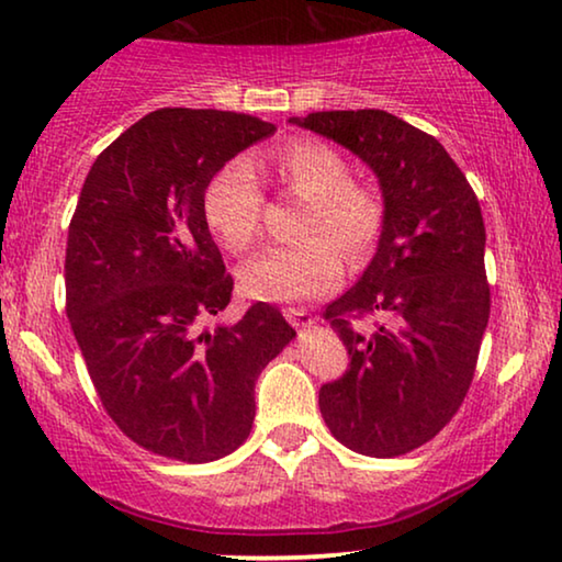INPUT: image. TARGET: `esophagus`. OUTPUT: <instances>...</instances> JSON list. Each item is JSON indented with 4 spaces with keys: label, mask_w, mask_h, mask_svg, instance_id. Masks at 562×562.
I'll list each match as a JSON object with an SVG mask.
<instances>
[{
    "label": "esophagus",
    "mask_w": 562,
    "mask_h": 562,
    "mask_svg": "<svg viewBox=\"0 0 562 562\" xmlns=\"http://www.w3.org/2000/svg\"><path fill=\"white\" fill-rule=\"evenodd\" d=\"M282 313H284V318H288L295 328H311L315 323V318L305 311V307H284Z\"/></svg>",
    "instance_id": "34e87169"
}]
</instances>
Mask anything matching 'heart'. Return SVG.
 Instances as JSON below:
<instances>
[{
	"label": "heart",
	"instance_id": "b5f03b06",
	"mask_svg": "<svg viewBox=\"0 0 562 562\" xmlns=\"http://www.w3.org/2000/svg\"><path fill=\"white\" fill-rule=\"evenodd\" d=\"M280 180L282 191L305 201L290 247L267 249L241 267L239 282L249 297L290 303L326 295L349 265H367L386 226L384 195L371 183L351 178V165L334 145L321 139L288 142L259 160ZM265 195L249 162L232 160L213 172L203 191V218L221 247L247 255L262 234Z\"/></svg>",
	"mask_w": 562,
	"mask_h": 562
}]
</instances>
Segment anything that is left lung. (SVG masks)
<instances>
[{"mask_svg": "<svg viewBox=\"0 0 562 562\" xmlns=\"http://www.w3.org/2000/svg\"><path fill=\"white\" fill-rule=\"evenodd\" d=\"M290 122L359 155L386 203L374 259L323 313L351 369L321 386V415L357 453L405 456L446 428L476 371L492 307L479 199L436 137L382 109ZM367 314L374 327L352 323Z\"/></svg>", "mask_w": 562, "mask_h": 562, "instance_id": "1", "label": "left lung"}]
</instances>
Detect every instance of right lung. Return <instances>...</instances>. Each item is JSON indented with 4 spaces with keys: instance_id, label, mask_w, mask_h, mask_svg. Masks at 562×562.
I'll return each mask as SVG.
<instances>
[{
    "instance_id": "1",
    "label": "right lung",
    "mask_w": 562,
    "mask_h": 562,
    "mask_svg": "<svg viewBox=\"0 0 562 562\" xmlns=\"http://www.w3.org/2000/svg\"><path fill=\"white\" fill-rule=\"evenodd\" d=\"M274 124L218 109H157L91 165L68 226L66 313L101 405L126 438L183 463L249 438L255 382L295 338L257 303L203 330L234 280L203 218L213 172Z\"/></svg>"
}]
</instances>
